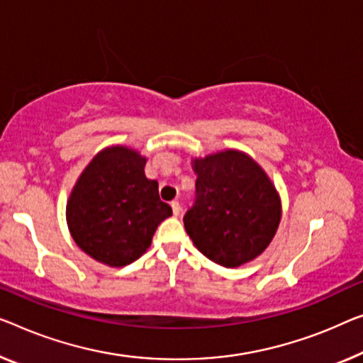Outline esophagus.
Instances as JSON below:
<instances>
[{"label": "esophagus", "mask_w": 363, "mask_h": 363, "mask_svg": "<svg viewBox=\"0 0 363 363\" xmlns=\"http://www.w3.org/2000/svg\"><path fill=\"white\" fill-rule=\"evenodd\" d=\"M171 207H172V213H174L176 216H177V215H181V210H182V207H181L179 200H172V202H171Z\"/></svg>", "instance_id": "1"}]
</instances>
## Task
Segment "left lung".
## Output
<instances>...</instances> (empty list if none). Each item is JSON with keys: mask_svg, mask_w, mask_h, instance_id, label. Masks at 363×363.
Instances as JSON below:
<instances>
[{"mask_svg": "<svg viewBox=\"0 0 363 363\" xmlns=\"http://www.w3.org/2000/svg\"><path fill=\"white\" fill-rule=\"evenodd\" d=\"M196 199L184 226L197 250L223 267L256 259L279 228L282 205L251 156L226 150L194 160Z\"/></svg>", "mask_w": 363, "mask_h": 363, "instance_id": "1", "label": "left lung"}]
</instances>
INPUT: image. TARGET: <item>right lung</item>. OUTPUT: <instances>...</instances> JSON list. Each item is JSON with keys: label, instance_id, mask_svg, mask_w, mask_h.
Returning a JSON list of instances; mask_svg holds the SVG:
<instances>
[{"label": "right lung", "instance_id": "add662e5", "mask_svg": "<svg viewBox=\"0 0 363 363\" xmlns=\"http://www.w3.org/2000/svg\"><path fill=\"white\" fill-rule=\"evenodd\" d=\"M147 158L127 147L97 153L81 172L67 203L73 240L88 256L123 267L148 250L161 221L172 215L158 182L145 176Z\"/></svg>", "mask_w": 363, "mask_h": 363}]
</instances>
